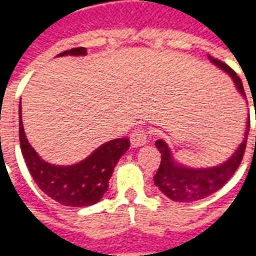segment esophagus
Returning <instances> with one entry per match:
<instances>
[{
  "label": "esophagus",
  "instance_id": "1",
  "mask_svg": "<svg viewBox=\"0 0 256 256\" xmlns=\"http://www.w3.org/2000/svg\"><path fill=\"white\" fill-rule=\"evenodd\" d=\"M132 146L133 148H137V146H142L148 142V138H146V133H145V130L142 128H136L132 134Z\"/></svg>",
  "mask_w": 256,
  "mask_h": 256
}]
</instances>
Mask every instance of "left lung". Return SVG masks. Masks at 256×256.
I'll use <instances>...</instances> for the list:
<instances>
[{
    "label": "left lung",
    "instance_id": "obj_1",
    "mask_svg": "<svg viewBox=\"0 0 256 256\" xmlns=\"http://www.w3.org/2000/svg\"><path fill=\"white\" fill-rule=\"evenodd\" d=\"M208 60L215 67H218L230 76L232 80L234 82L237 92L246 98L242 79L237 76V74L229 66H226L216 58H212L210 54ZM248 132H250V116L246 122L244 138L238 146L233 150V154L226 160L211 167H190L188 164H184L174 158L170 145L164 140H158L155 145L162 154V162L158 172L154 177V182L162 193H164L167 198L174 202L190 203L207 198L216 190H220L236 172L246 150Z\"/></svg>",
    "mask_w": 256,
    "mask_h": 256
}]
</instances>
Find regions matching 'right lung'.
<instances>
[{"label":"right lung","instance_id":"obj_1","mask_svg":"<svg viewBox=\"0 0 256 256\" xmlns=\"http://www.w3.org/2000/svg\"><path fill=\"white\" fill-rule=\"evenodd\" d=\"M86 48H74L58 54V58L86 56ZM19 140L22 155L36 185L49 198L68 207L98 203L108 189V181L116 163L130 146L128 138H115L100 145L78 163L68 166L52 164L38 155L26 137L22 106H19Z\"/></svg>","mask_w":256,"mask_h":256}]
</instances>
